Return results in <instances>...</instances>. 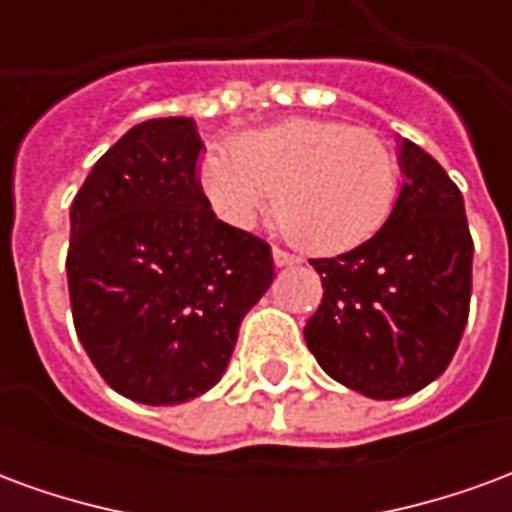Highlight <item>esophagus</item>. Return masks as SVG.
I'll list each match as a JSON object with an SVG mask.
<instances>
[{"mask_svg":"<svg viewBox=\"0 0 512 512\" xmlns=\"http://www.w3.org/2000/svg\"><path fill=\"white\" fill-rule=\"evenodd\" d=\"M271 257H274V263H277V266H296V263H299V257L290 255V252H285V249H279V246H274Z\"/></svg>","mask_w":512,"mask_h":512,"instance_id":"obj_1","label":"esophagus"}]
</instances>
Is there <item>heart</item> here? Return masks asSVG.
Here are the masks:
<instances>
[{
	"instance_id": "obj_1",
	"label": "heart",
	"mask_w": 512,
	"mask_h": 512,
	"mask_svg": "<svg viewBox=\"0 0 512 512\" xmlns=\"http://www.w3.org/2000/svg\"><path fill=\"white\" fill-rule=\"evenodd\" d=\"M397 183V158L381 136L323 120L249 131L233 156L211 150L200 164L202 194L219 219L246 230L277 194L279 230L318 255L373 238L395 208Z\"/></svg>"
}]
</instances>
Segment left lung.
I'll list each match as a JSON object with an SVG mask.
<instances>
[{"mask_svg":"<svg viewBox=\"0 0 512 512\" xmlns=\"http://www.w3.org/2000/svg\"><path fill=\"white\" fill-rule=\"evenodd\" d=\"M386 224L337 257L310 260L323 299L304 340L326 376L376 400L419 392L450 365L472 299V233L461 189L414 142Z\"/></svg>","mask_w":512,"mask_h":512,"instance_id":"obj_1","label":"left lung"}]
</instances>
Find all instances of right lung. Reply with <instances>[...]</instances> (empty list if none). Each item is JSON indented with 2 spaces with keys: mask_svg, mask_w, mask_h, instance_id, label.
I'll use <instances>...</instances> for the list:
<instances>
[{
  "mask_svg": "<svg viewBox=\"0 0 512 512\" xmlns=\"http://www.w3.org/2000/svg\"><path fill=\"white\" fill-rule=\"evenodd\" d=\"M200 150L191 117L139 123L71 205L76 334L106 384L147 406L219 384L238 326L274 279L271 246L211 211Z\"/></svg>",
  "mask_w": 512,
  "mask_h": 512,
  "instance_id": "obj_1",
  "label": "right lung"
}]
</instances>
